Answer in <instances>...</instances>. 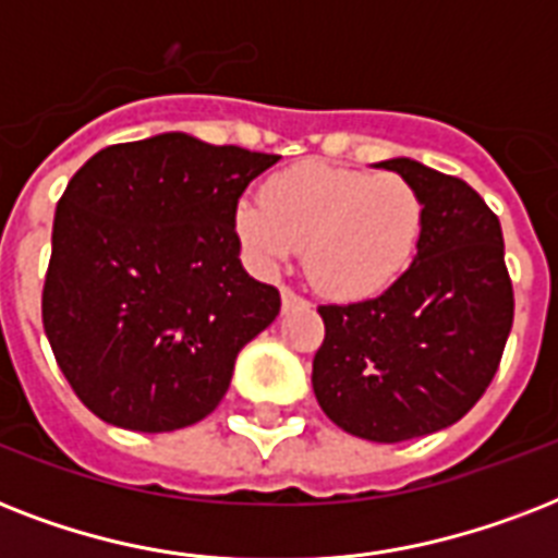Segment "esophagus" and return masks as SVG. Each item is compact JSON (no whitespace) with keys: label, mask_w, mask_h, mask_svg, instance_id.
Here are the masks:
<instances>
[{"label":"esophagus","mask_w":558,"mask_h":558,"mask_svg":"<svg viewBox=\"0 0 558 558\" xmlns=\"http://www.w3.org/2000/svg\"><path fill=\"white\" fill-rule=\"evenodd\" d=\"M280 301H283V310H304L306 306V298H301L298 295V292H292V289L289 287H283L280 289Z\"/></svg>","instance_id":"1"}]
</instances>
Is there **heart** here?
<instances>
[{
  "instance_id": "obj_1",
  "label": "heart",
  "mask_w": 558,
  "mask_h": 558,
  "mask_svg": "<svg viewBox=\"0 0 558 558\" xmlns=\"http://www.w3.org/2000/svg\"><path fill=\"white\" fill-rule=\"evenodd\" d=\"M423 214L408 179L306 161L271 177L263 202H240L234 228L257 269H275L304 245V271L318 292L362 301L414 260Z\"/></svg>"
}]
</instances>
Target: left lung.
I'll use <instances>...</instances> for the list:
<instances>
[{
	"instance_id": "1",
	"label": "left lung",
	"mask_w": 558,
	"mask_h": 558,
	"mask_svg": "<svg viewBox=\"0 0 558 558\" xmlns=\"http://www.w3.org/2000/svg\"><path fill=\"white\" fill-rule=\"evenodd\" d=\"M420 191L423 234L381 295L318 306V405L348 434L402 442L449 428L484 397L512 330L501 222L477 191L414 159H388Z\"/></svg>"
}]
</instances>
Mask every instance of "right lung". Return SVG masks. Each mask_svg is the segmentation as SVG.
Segmentation results:
<instances>
[{
  "label": "right lung",
  "mask_w": 558,
  "mask_h": 558,
  "mask_svg": "<svg viewBox=\"0 0 558 558\" xmlns=\"http://www.w3.org/2000/svg\"><path fill=\"white\" fill-rule=\"evenodd\" d=\"M280 156L185 133L95 153L57 202L43 327L104 423L177 432L226 397L236 353L280 313L240 263L236 202Z\"/></svg>",
  "instance_id": "add662e5"
}]
</instances>
